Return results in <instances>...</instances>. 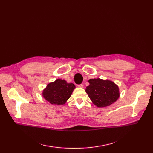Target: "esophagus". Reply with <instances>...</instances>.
I'll use <instances>...</instances> for the list:
<instances>
[{
	"label": "esophagus",
	"instance_id": "34e87169",
	"mask_svg": "<svg viewBox=\"0 0 153 153\" xmlns=\"http://www.w3.org/2000/svg\"><path fill=\"white\" fill-rule=\"evenodd\" d=\"M77 87L79 88H83L84 85H83V84H79V85H77Z\"/></svg>",
	"mask_w": 153,
	"mask_h": 153
}]
</instances>
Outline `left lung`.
I'll use <instances>...</instances> for the list:
<instances>
[{
  "instance_id": "left-lung-1",
  "label": "left lung",
  "mask_w": 153,
  "mask_h": 153,
  "mask_svg": "<svg viewBox=\"0 0 153 153\" xmlns=\"http://www.w3.org/2000/svg\"><path fill=\"white\" fill-rule=\"evenodd\" d=\"M85 92L92 102L97 107H105L115 103L120 97L118 86L110 80L91 79Z\"/></svg>"
}]
</instances>
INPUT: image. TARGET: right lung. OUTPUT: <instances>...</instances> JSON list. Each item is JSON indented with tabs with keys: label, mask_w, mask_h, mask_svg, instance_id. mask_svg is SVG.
<instances>
[{
	"label": "right lung",
	"mask_w": 153,
	"mask_h": 153,
	"mask_svg": "<svg viewBox=\"0 0 153 153\" xmlns=\"http://www.w3.org/2000/svg\"><path fill=\"white\" fill-rule=\"evenodd\" d=\"M76 86L60 79L48 84L42 92L43 98L52 105H63L70 98Z\"/></svg>",
	"instance_id": "right-lung-1"
}]
</instances>
